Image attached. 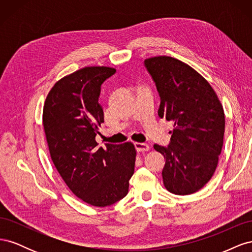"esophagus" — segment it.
Returning <instances> with one entry per match:
<instances>
[{
	"label": "esophagus",
	"instance_id": "34e87169",
	"mask_svg": "<svg viewBox=\"0 0 252 252\" xmlns=\"http://www.w3.org/2000/svg\"><path fill=\"white\" fill-rule=\"evenodd\" d=\"M134 147L135 149L142 152V151H148L149 150V145L146 143H134Z\"/></svg>",
	"mask_w": 252,
	"mask_h": 252
}]
</instances>
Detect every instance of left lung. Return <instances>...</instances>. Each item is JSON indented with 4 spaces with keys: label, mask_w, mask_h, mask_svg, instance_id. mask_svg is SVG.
<instances>
[{
    "label": "left lung",
    "mask_w": 252,
    "mask_h": 252,
    "mask_svg": "<svg viewBox=\"0 0 252 252\" xmlns=\"http://www.w3.org/2000/svg\"><path fill=\"white\" fill-rule=\"evenodd\" d=\"M159 95L158 117L173 121L167 147L154 145L164 156L162 171L168 191L196 192L211 179L223 147L225 116L210 84L200 73L171 57L144 61Z\"/></svg>",
    "instance_id": "obj_1"
}]
</instances>
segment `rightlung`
I'll return each mask as SVG.
<instances>
[{"mask_svg":"<svg viewBox=\"0 0 252 252\" xmlns=\"http://www.w3.org/2000/svg\"><path fill=\"white\" fill-rule=\"evenodd\" d=\"M114 73V68L102 66L67 75L49 91L43 109L44 130L58 172L79 199L96 207L126 196L134 172L132 143L96 147L95 136L104 123L101 86Z\"/></svg>","mask_w":252,"mask_h":252,"instance_id":"obj_1","label":"right lung"}]
</instances>
